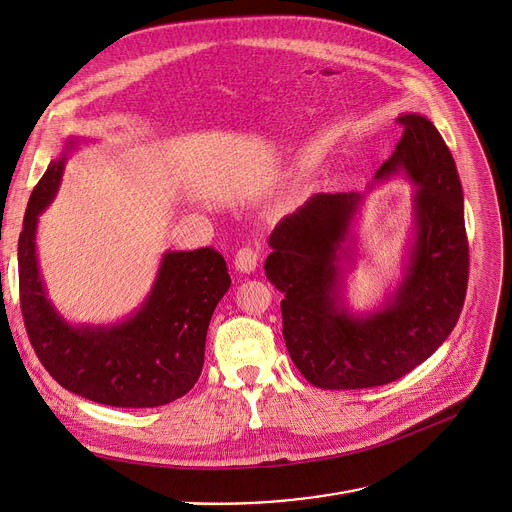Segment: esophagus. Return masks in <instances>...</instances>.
Returning a JSON list of instances; mask_svg holds the SVG:
<instances>
[{
  "label": "esophagus",
  "instance_id": "1",
  "mask_svg": "<svg viewBox=\"0 0 512 512\" xmlns=\"http://www.w3.org/2000/svg\"><path fill=\"white\" fill-rule=\"evenodd\" d=\"M257 265H259V253L251 247H245L235 255V267L241 273H251L257 269Z\"/></svg>",
  "mask_w": 512,
  "mask_h": 512
}]
</instances>
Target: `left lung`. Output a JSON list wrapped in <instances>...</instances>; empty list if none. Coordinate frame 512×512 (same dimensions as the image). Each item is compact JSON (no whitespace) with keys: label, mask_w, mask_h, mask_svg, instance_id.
Returning <instances> with one entry per match:
<instances>
[{"label":"left lung","mask_w":512,"mask_h":512,"mask_svg":"<svg viewBox=\"0 0 512 512\" xmlns=\"http://www.w3.org/2000/svg\"><path fill=\"white\" fill-rule=\"evenodd\" d=\"M398 122L404 134L374 181L414 185L412 228L400 280L380 306L359 312L345 298L365 194H316L267 241V280L286 294V347L300 374L324 390L406 376L443 345L466 300L470 255L455 161L427 116L406 112Z\"/></svg>","instance_id":"1"}]
</instances>
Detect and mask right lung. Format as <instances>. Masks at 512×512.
I'll return each mask as SVG.
<instances>
[{
  "label": "right lung",
  "mask_w": 512,
  "mask_h": 512,
  "mask_svg": "<svg viewBox=\"0 0 512 512\" xmlns=\"http://www.w3.org/2000/svg\"><path fill=\"white\" fill-rule=\"evenodd\" d=\"M87 138L67 136L28 200L20 241V306L28 339L46 371L69 392L118 408H153L188 394L204 365L206 333L230 288L224 257L210 249L165 251L155 282L118 322H69L42 280L38 216L53 204L69 155Z\"/></svg>",
  "instance_id": "add662e5"
}]
</instances>
